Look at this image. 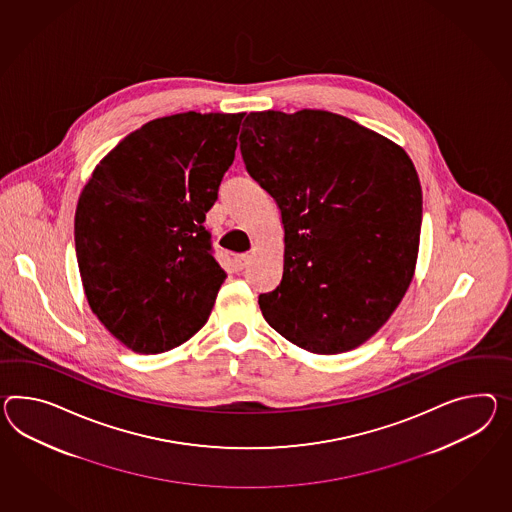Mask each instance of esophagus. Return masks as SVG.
<instances>
[{
	"mask_svg": "<svg viewBox=\"0 0 512 512\" xmlns=\"http://www.w3.org/2000/svg\"><path fill=\"white\" fill-rule=\"evenodd\" d=\"M251 255H238L235 257V268H237L238 272H242L248 264H250Z\"/></svg>",
	"mask_w": 512,
	"mask_h": 512,
	"instance_id": "obj_1",
	"label": "esophagus"
}]
</instances>
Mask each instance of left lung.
I'll return each instance as SVG.
<instances>
[{
    "mask_svg": "<svg viewBox=\"0 0 512 512\" xmlns=\"http://www.w3.org/2000/svg\"><path fill=\"white\" fill-rule=\"evenodd\" d=\"M240 153L285 227L283 277L259 296L281 337L318 355L364 344L411 285L422 187L396 142L346 116L250 113Z\"/></svg>",
    "mask_w": 512,
    "mask_h": 512,
    "instance_id": "left-lung-1",
    "label": "left lung"
}]
</instances>
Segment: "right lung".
<instances>
[{"label": "right lung", "mask_w": 512, "mask_h": 512, "mask_svg": "<svg viewBox=\"0 0 512 512\" xmlns=\"http://www.w3.org/2000/svg\"><path fill=\"white\" fill-rule=\"evenodd\" d=\"M244 113L151 120L96 164L75 209L88 305L125 348L181 346L209 320L225 272L205 212L235 159Z\"/></svg>", "instance_id": "right-lung-1"}]
</instances>
